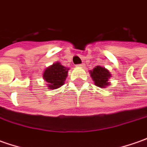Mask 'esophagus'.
Wrapping results in <instances>:
<instances>
[{"instance_id": "1", "label": "esophagus", "mask_w": 147, "mask_h": 147, "mask_svg": "<svg viewBox=\"0 0 147 147\" xmlns=\"http://www.w3.org/2000/svg\"><path fill=\"white\" fill-rule=\"evenodd\" d=\"M77 67H84V64L83 63L78 64V65H77Z\"/></svg>"}]
</instances>
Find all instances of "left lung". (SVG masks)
Listing matches in <instances>:
<instances>
[{
    "label": "left lung",
    "mask_w": 147,
    "mask_h": 147,
    "mask_svg": "<svg viewBox=\"0 0 147 147\" xmlns=\"http://www.w3.org/2000/svg\"><path fill=\"white\" fill-rule=\"evenodd\" d=\"M89 73L90 76L94 81L95 85H97L98 87L105 88L106 86H108L110 84L108 80L111 78V75L108 70L105 67L97 66L96 67H94V70L90 71Z\"/></svg>",
    "instance_id": "left-lung-1"
}]
</instances>
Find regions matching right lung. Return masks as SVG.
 Returning a JSON list of instances; mask_svg holds the SVG:
<instances>
[{"instance_id":"add662e5","label":"right lung","mask_w":147,"mask_h":147,"mask_svg":"<svg viewBox=\"0 0 147 147\" xmlns=\"http://www.w3.org/2000/svg\"><path fill=\"white\" fill-rule=\"evenodd\" d=\"M69 68L61 65L60 63H55L45 70L44 80L47 82V87L49 89H56L64 84L67 76Z\"/></svg>"}]
</instances>
